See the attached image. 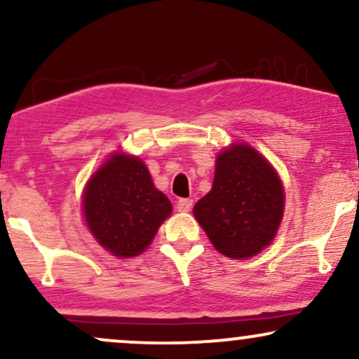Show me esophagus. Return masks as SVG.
<instances>
[{"instance_id":"esophagus-1","label":"esophagus","mask_w":359,"mask_h":359,"mask_svg":"<svg viewBox=\"0 0 359 359\" xmlns=\"http://www.w3.org/2000/svg\"><path fill=\"white\" fill-rule=\"evenodd\" d=\"M192 208V199H179L177 201V211L179 212H189Z\"/></svg>"}]
</instances>
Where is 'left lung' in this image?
<instances>
[{
    "label": "left lung",
    "instance_id": "left-lung-1",
    "mask_svg": "<svg viewBox=\"0 0 359 359\" xmlns=\"http://www.w3.org/2000/svg\"><path fill=\"white\" fill-rule=\"evenodd\" d=\"M283 204L282 180L269 160L233 143L217 155L212 189L194 205V216L219 253L251 258L273 241Z\"/></svg>",
    "mask_w": 359,
    "mask_h": 359
}]
</instances>
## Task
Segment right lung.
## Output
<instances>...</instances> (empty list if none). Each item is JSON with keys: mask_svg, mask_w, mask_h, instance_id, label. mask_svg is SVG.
Here are the masks:
<instances>
[{"mask_svg": "<svg viewBox=\"0 0 359 359\" xmlns=\"http://www.w3.org/2000/svg\"><path fill=\"white\" fill-rule=\"evenodd\" d=\"M86 224L102 248L119 258L143 253L170 216L168 197L154 185L138 156L118 151L89 179L82 197Z\"/></svg>", "mask_w": 359, "mask_h": 359, "instance_id": "right-lung-1", "label": "right lung"}]
</instances>
